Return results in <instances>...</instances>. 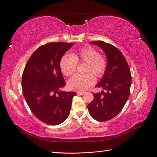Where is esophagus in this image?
Wrapping results in <instances>:
<instances>
[{
    "instance_id": "obj_1",
    "label": "esophagus",
    "mask_w": 157,
    "mask_h": 157,
    "mask_svg": "<svg viewBox=\"0 0 157 157\" xmlns=\"http://www.w3.org/2000/svg\"><path fill=\"white\" fill-rule=\"evenodd\" d=\"M77 94L78 95H80V96H81V95L84 94H85V92H77Z\"/></svg>"
}]
</instances>
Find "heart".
Instances as JSON below:
<instances>
[{"mask_svg":"<svg viewBox=\"0 0 157 157\" xmlns=\"http://www.w3.org/2000/svg\"><path fill=\"white\" fill-rule=\"evenodd\" d=\"M77 62L86 63L85 75H75L67 82L68 88L74 91H84L93 85L97 77H102L107 69V61L103 56L91 46H85L76 51L73 55L65 54L59 61V67L65 76L73 75L76 71Z\"/></svg>","mask_w":157,"mask_h":157,"instance_id":"heart-1","label":"heart"}]
</instances>
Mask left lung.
I'll return each instance as SVG.
<instances>
[{
    "label": "left lung",
    "instance_id": "1",
    "mask_svg": "<svg viewBox=\"0 0 157 157\" xmlns=\"http://www.w3.org/2000/svg\"><path fill=\"white\" fill-rule=\"evenodd\" d=\"M90 43L100 47L107 57L105 74L96 85L106 92L94 94L93 101L88 105L92 117L104 122L117 116L124 107L130 93L131 73L124 56L115 46L103 41Z\"/></svg>",
    "mask_w": 157,
    "mask_h": 157
}]
</instances>
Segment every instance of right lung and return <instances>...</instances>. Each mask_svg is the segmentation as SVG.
<instances>
[{
	"label": "right lung",
	"instance_id": "obj_1",
	"mask_svg": "<svg viewBox=\"0 0 157 157\" xmlns=\"http://www.w3.org/2000/svg\"><path fill=\"white\" fill-rule=\"evenodd\" d=\"M73 43L50 42L40 46L30 57L22 75V90L28 106L37 118L52 126L69 115L76 92L61 91L65 82L60 59Z\"/></svg>",
	"mask_w": 157,
	"mask_h": 157
}]
</instances>
